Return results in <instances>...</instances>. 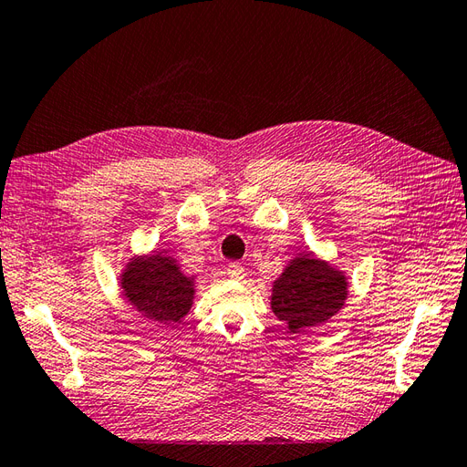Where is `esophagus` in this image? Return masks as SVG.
Listing matches in <instances>:
<instances>
[{
	"mask_svg": "<svg viewBox=\"0 0 467 467\" xmlns=\"http://www.w3.org/2000/svg\"><path fill=\"white\" fill-rule=\"evenodd\" d=\"M226 275L234 280H243L246 273H244V266L241 263H231L229 268H226Z\"/></svg>",
	"mask_w": 467,
	"mask_h": 467,
	"instance_id": "1",
	"label": "esophagus"
}]
</instances>
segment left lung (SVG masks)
I'll use <instances>...</instances> for the list:
<instances>
[{"label": "left lung", "mask_w": 467, "mask_h": 467, "mask_svg": "<svg viewBox=\"0 0 467 467\" xmlns=\"http://www.w3.org/2000/svg\"><path fill=\"white\" fill-rule=\"evenodd\" d=\"M348 298V278L314 253H300L288 263L270 295V308L296 334L328 322Z\"/></svg>", "instance_id": "left-lung-1"}]
</instances>
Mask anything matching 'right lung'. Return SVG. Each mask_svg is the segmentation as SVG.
Returning a JSON list of instances; mask_svg holds the SVG:
<instances>
[{
    "instance_id": "right-lung-1",
    "label": "right lung",
    "mask_w": 467,
    "mask_h": 467,
    "mask_svg": "<svg viewBox=\"0 0 467 467\" xmlns=\"http://www.w3.org/2000/svg\"><path fill=\"white\" fill-rule=\"evenodd\" d=\"M123 298L140 317L172 327L189 314L194 300V276L181 270L177 258L162 251L129 258L119 276Z\"/></svg>"
}]
</instances>
